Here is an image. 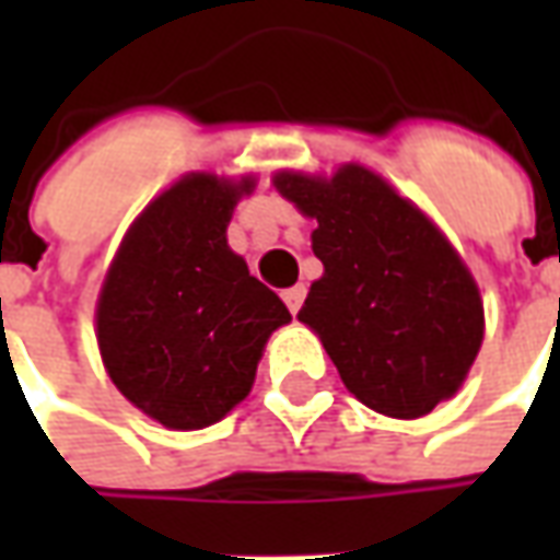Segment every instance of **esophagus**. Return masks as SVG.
<instances>
[{
  "instance_id": "obj_1",
  "label": "esophagus",
  "mask_w": 560,
  "mask_h": 560,
  "mask_svg": "<svg viewBox=\"0 0 560 560\" xmlns=\"http://www.w3.org/2000/svg\"><path fill=\"white\" fill-rule=\"evenodd\" d=\"M281 300H284V305L291 308V315H296L305 303V288L303 284H293V288H288V291L281 293Z\"/></svg>"
}]
</instances>
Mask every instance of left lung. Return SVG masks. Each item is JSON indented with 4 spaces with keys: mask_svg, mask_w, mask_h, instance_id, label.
<instances>
[{
    "mask_svg": "<svg viewBox=\"0 0 560 560\" xmlns=\"http://www.w3.org/2000/svg\"><path fill=\"white\" fill-rule=\"evenodd\" d=\"M276 188L317 219L312 248L324 276L300 320L320 336L345 387L399 420L450 399L480 351L482 303L444 233L357 164L329 183L279 173Z\"/></svg>",
    "mask_w": 560,
    "mask_h": 560,
    "instance_id": "obj_1",
    "label": "left lung"
}]
</instances>
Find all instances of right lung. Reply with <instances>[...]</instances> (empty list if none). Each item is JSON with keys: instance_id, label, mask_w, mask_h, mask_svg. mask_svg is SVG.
Listing matches in <instances>:
<instances>
[{"instance_id": "1", "label": "right lung", "mask_w": 560, "mask_h": 560, "mask_svg": "<svg viewBox=\"0 0 560 560\" xmlns=\"http://www.w3.org/2000/svg\"><path fill=\"white\" fill-rule=\"evenodd\" d=\"M252 179L185 176L135 221L98 300V348L119 393L167 429L219 422L255 384L269 332L291 320L228 245Z\"/></svg>"}]
</instances>
